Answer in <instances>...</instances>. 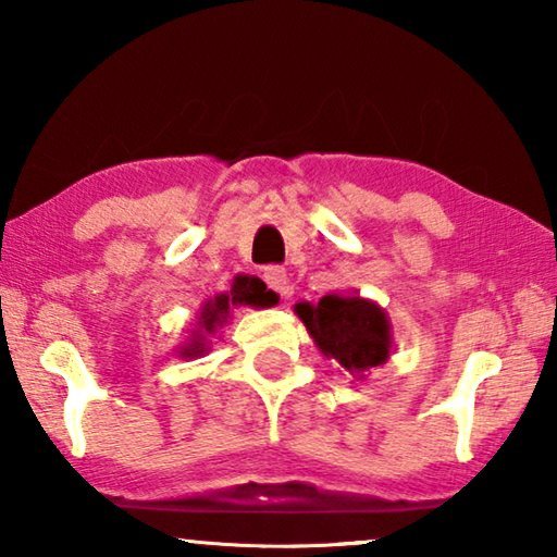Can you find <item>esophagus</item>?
Here are the masks:
<instances>
[{
  "label": "esophagus",
  "instance_id": "esophagus-1",
  "mask_svg": "<svg viewBox=\"0 0 557 557\" xmlns=\"http://www.w3.org/2000/svg\"><path fill=\"white\" fill-rule=\"evenodd\" d=\"M262 280H265V285H268L272 292H277L280 297L292 295V285H289V280H287L285 268L268 265L265 270H262Z\"/></svg>",
  "mask_w": 557,
  "mask_h": 557
}]
</instances>
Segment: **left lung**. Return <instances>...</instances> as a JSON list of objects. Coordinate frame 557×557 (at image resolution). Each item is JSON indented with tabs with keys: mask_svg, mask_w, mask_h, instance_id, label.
<instances>
[{
	"mask_svg": "<svg viewBox=\"0 0 557 557\" xmlns=\"http://www.w3.org/2000/svg\"><path fill=\"white\" fill-rule=\"evenodd\" d=\"M295 314L305 322L326 358H334L348 373H363L388 361L391 324L371 299L326 295L319 305L299 301Z\"/></svg>",
	"mask_w": 557,
	"mask_h": 557,
	"instance_id": "8db88e82",
	"label": "left lung"
}]
</instances>
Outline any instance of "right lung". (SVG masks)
<instances>
[{"mask_svg": "<svg viewBox=\"0 0 557 557\" xmlns=\"http://www.w3.org/2000/svg\"><path fill=\"white\" fill-rule=\"evenodd\" d=\"M256 307V309H265V307H275L277 305V295L268 285L258 277L250 275H238L233 280L231 292L225 295H215L209 299L201 309L199 317V329L194 332V338H188V344L182 348L184 358H194L201 356L206 351V336L213 334L215 329L223 326L225 319H228L233 307Z\"/></svg>", "mask_w": 557, "mask_h": 557, "instance_id": "right-lung-1", "label": "right lung"}]
</instances>
